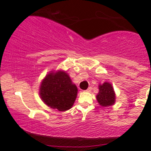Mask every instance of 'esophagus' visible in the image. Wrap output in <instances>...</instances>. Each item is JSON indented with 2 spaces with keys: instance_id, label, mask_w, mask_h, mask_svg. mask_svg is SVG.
Instances as JSON below:
<instances>
[{
  "instance_id": "obj_1",
  "label": "esophagus",
  "mask_w": 151,
  "mask_h": 151,
  "mask_svg": "<svg viewBox=\"0 0 151 151\" xmlns=\"http://www.w3.org/2000/svg\"><path fill=\"white\" fill-rule=\"evenodd\" d=\"M91 90H92V88H91V87H90V88H88V89L87 90H85V92H90V91H91Z\"/></svg>"
}]
</instances>
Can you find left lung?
Returning a JSON list of instances; mask_svg holds the SVG:
<instances>
[{
  "label": "left lung",
  "instance_id": "1",
  "mask_svg": "<svg viewBox=\"0 0 151 151\" xmlns=\"http://www.w3.org/2000/svg\"><path fill=\"white\" fill-rule=\"evenodd\" d=\"M97 101L102 106H108L115 103V95L112 85L104 83L99 85V92L96 96Z\"/></svg>",
  "mask_w": 151,
  "mask_h": 151
}]
</instances>
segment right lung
<instances>
[{
	"label": "right lung",
	"mask_w": 151,
	"mask_h": 151,
	"mask_svg": "<svg viewBox=\"0 0 151 151\" xmlns=\"http://www.w3.org/2000/svg\"><path fill=\"white\" fill-rule=\"evenodd\" d=\"M77 94V88L72 84L65 72L50 73L46 76L40 88L43 101L52 108L66 111L72 106Z\"/></svg>",
	"instance_id": "add662e5"
}]
</instances>
